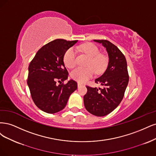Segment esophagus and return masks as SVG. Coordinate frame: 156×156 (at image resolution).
<instances>
[{"mask_svg": "<svg viewBox=\"0 0 156 156\" xmlns=\"http://www.w3.org/2000/svg\"><path fill=\"white\" fill-rule=\"evenodd\" d=\"M82 85V84L80 82H78V87H80Z\"/></svg>", "mask_w": 156, "mask_h": 156, "instance_id": "34e87169", "label": "esophagus"}]
</instances>
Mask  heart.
<instances>
[{
    "label": "heart",
    "instance_id": "1",
    "mask_svg": "<svg viewBox=\"0 0 156 156\" xmlns=\"http://www.w3.org/2000/svg\"><path fill=\"white\" fill-rule=\"evenodd\" d=\"M82 51L89 58L87 62V68L77 67L71 73L73 79L80 82H84L91 78L94 74L100 73L105 69L107 60L103 55L100 54L98 48L93 44L87 43L81 47ZM76 51L74 48L71 47L65 52L63 56V62L68 68H73L76 63Z\"/></svg>",
    "mask_w": 156,
    "mask_h": 156
}]
</instances>
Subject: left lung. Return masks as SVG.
I'll return each mask as SVG.
<instances>
[{"mask_svg":"<svg viewBox=\"0 0 156 156\" xmlns=\"http://www.w3.org/2000/svg\"><path fill=\"white\" fill-rule=\"evenodd\" d=\"M102 44L108 55V64L102 76L95 79L102 88L86 86L87 92L83 97L87 111L95 116L103 117L117 108L124 97L129 76L127 62L121 51L107 40H93Z\"/></svg>","mask_w":156,"mask_h":156,"instance_id":"8db88e82","label":"left lung"}]
</instances>
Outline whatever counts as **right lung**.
Listing matches in <instances>:
<instances>
[{"instance_id":"right-lung-1","label":"right lung","mask_w":156,"mask_h":156,"mask_svg":"<svg viewBox=\"0 0 156 156\" xmlns=\"http://www.w3.org/2000/svg\"><path fill=\"white\" fill-rule=\"evenodd\" d=\"M77 41L54 40L40 48L29 65L28 86L34 102L44 112L62 111L70 95L78 87L77 83L73 80L65 85L62 83L68 78L64 54Z\"/></svg>"}]
</instances>
